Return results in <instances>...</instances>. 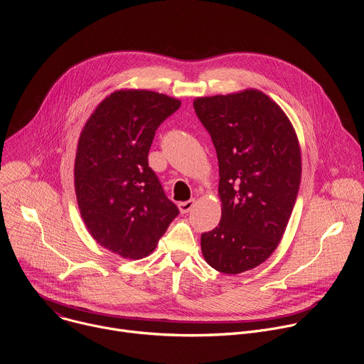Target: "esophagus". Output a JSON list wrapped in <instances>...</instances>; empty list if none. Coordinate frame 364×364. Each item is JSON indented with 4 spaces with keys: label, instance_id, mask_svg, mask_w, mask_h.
<instances>
[{
    "label": "esophagus",
    "instance_id": "1",
    "mask_svg": "<svg viewBox=\"0 0 364 364\" xmlns=\"http://www.w3.org/2000/svg\"><path fill=\"white\" fill-rule=\"evenodd\" d=\"M194 200H188V201H183V203H180L178 204V209H180V212L181 213H188L193 207H194Z\"/></svg>",
    "mask_w": 364,
    "mask_h": 364
}]
</instances>
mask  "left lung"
Wrapping results in <instances>:
<instances>
[{
	"instance_id": "8db88e82",
	"label": "left lung",
	"mask_w": 364,
	"mask_h": 364,
	"mask_svg": "<svg viewBox=\"0 0 364 364\" xmlns=\"http://www.w3.org/2000/svg\"><path fill=\"white\" fill-rule=\"evenodd\" d=\"M193 107L216 148L222 198L220 223L201 233V252L216 271L240 274L282 239L301 181L298 139L284 111L255 89L198 97Z\"/></svg>"
}]
</instances>
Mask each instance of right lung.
I'll return each mask as SVG.
<instances>
[{"instance_id":"obj_1","label":"right lung","mask_w":364,"mask_h":364,"mask_svg":"<svg viewBox=\"0 0 364 364\" xmlns=\"http://www.w3.org/2000/svg\"><path fill=\"white\" fill-rule=\"evenodd\" d=\"M180 100L151 90H118L87 119L77 145L75 188L92 237L127 259L149 255L178 216L151 167L159 127Z\"/></svg>"}]
</instances>
